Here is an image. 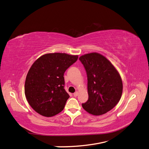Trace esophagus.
Here are the masks:
<instances>
[{
    "label": "esophagus",
    "instance_id": "esophagus-1",
    "mask_svg": "<svg viewBox=\"0 0 149 149\" xmlns=\"http://www.w3.org/2000/svg\"><path fill=\"white\" fill-rule=\"evenodd\" d=\"M78 95V92H75L74 94H73V96H77Z\"/></svg>",
    "mask_w": 149,
    "mask_h": 149
}]
</instances>
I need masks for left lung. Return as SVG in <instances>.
<instances>
[{
    "label": "left lung",
    "mask_w": 149,
    "mask_h": 149,
    "mask_svg": "<svg viewBox=\"0 0 149 149\" xmlns=\"http://www.w3.org/2000/svg\"><path fill=\"white\" fill-rule=\"evenodd\" d=\"M88 77V100L82 104L89 114L101 116L116 106L123 94V84L115 66L101 54L93 52L79 57Z\"/></svg>",
    "instance_id": "obj_1"
}]
</instances>
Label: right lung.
<instances>
[{
	"label": "right lung",
	"instance_id": "add662e5",
	"mask_svg": "<svg viewBox=\"0 0 149 149\" xmlns=\"http://www.w3.org/2000/svg\"><path fill=\"white\" fill-rule=\"evenodd\" d=\"M78 58L65 53H47L31 66L25 79V94L37 113L52 117L64 109L70 97L64 89V73Z\"/></svg>",
	"mask_w": 149,
	"mask_h": 149
}]
</instances>
